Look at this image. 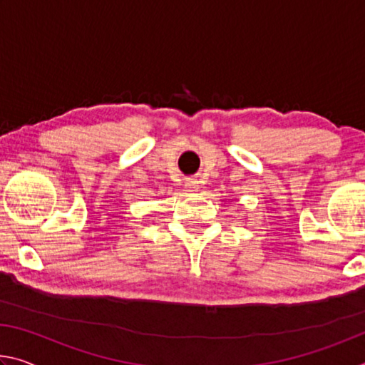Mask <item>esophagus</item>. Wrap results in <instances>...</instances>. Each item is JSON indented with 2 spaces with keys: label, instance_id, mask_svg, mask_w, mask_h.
Returning <instances> with one entry per match:
<instances>
[{
  "label": "esophagus",
  "instance_id": "1",
  "mask_svg": "<svg viewBox=\"0 0 365 365\" xmlns=\"http://www.w3.org/2000/svg\"><path fill=\"white\" fill-rule=\"evenodd\" d=\"M200 182L196 180V178H188L187 180V185H185V187H187V190L188 191H196V188L200 187V185H197Z\"/></svg>",
  "mask_w": 365,
  "mask_h": 365
}]
</instances>
